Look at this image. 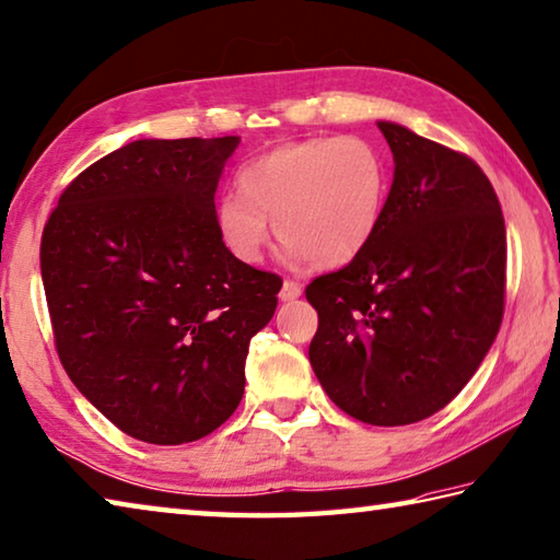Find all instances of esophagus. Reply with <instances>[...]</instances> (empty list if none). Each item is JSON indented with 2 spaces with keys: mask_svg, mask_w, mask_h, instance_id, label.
<instances>
[{
  "mask_svg": "<svg viewBox=\"0 0 560 560\" xmlns=\"http://www.w3.org/2000/svg\"><path fill=\"white\" fill-rule=\"evenodd\" d=\"M301 296V283H296V281H283V287H281V291H279V299L283 301V303H291V301H296Z\"/></svg>",
  "mask_w": 560,
  "mask_h": 560,
  "instance_id": "obj_1",
  "label": "esophagus"
}]
</instances>
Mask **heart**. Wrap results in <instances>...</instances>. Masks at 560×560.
<instances>
[{"mask_svg": "<svg viewBox=\"0 0 560 560\" xmlns=\"http://www.w3.org/2000/svg\"><path fill=\"white\" fill-rule=\"evenodd\" d=\"M237 183L218 198L215 225L242 264L261 261L273 222L289 259L340 269L372 245L389 200V166L360 137L289 141L247 161Z\"/></svg>", "mask_w": 560, "mask_h": 560, "instance_id": "heart-1", "label": "heart"}]
</instances>
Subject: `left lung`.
Listing matches in <instances>:
<instances>
[{
    "instance_id": "8db88e82",
    "label": "left lung",
    "mask_w": 560,
    "mask_h": 560,
    "mask_svg": "<svg viewBox=\"0 0 560 560\" xmlns=\"http://www.w3.org/2000/svg\"><path fill=\"white\" fill-rule=\"evenodd\" d=\"M384 220L348 267L311 281L308 360L352 419L406 425L441 411L480 368L504 313L506 232L482 168L396 121Z\"/></svg>"
}]
</instances>
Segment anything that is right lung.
I'll return each mask as SVG.
<instances>
[{"label": "right lung", "instance_id": "add662e5", "mask_svg": "<svg viewBox=\"0 0 560 560\" xmlns=\"http://www.w3.org/2000/svg\"><path fill=\"white\" fill-rule=\"evenodd\" d=\"M240 137L137 139L85 168L40 237L56 350L119 431L180 445L225 423L245 394L249 340L281 279L237 261L215 190Z\"/></svg>", "mask_w": 560, "mask_h": 560}]
</instances>
